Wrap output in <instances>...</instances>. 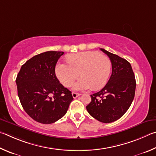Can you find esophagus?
Listing matches in <instances>:
<instances>
[{
  "label": "esophagus",
  "instance_id": "1",
  "mask_svg": "<svg viewBox=\"0 0 156 156\" xmlns=\"http://www.w3.org/2000/svg\"><path fill=\"white\" fill-rule=\"evenodd\" d=\"M72 94H73V97L74 98V99H75V98L78 97L79 96H80V95H81L80 94H79V93H76V92H73Z\"/></svg>",
  "mask_w": 156,
  "mask_h": 156
}]
</instances>
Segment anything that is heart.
I'll list each match as a JSON object with an SVG mask.
<instances>
[{
  "label": "heart",
  "instance_id": "obj_1",
  "mask_svg": "<svg viewBox=\"0 0 156 156\" xmlns=\"http://www.w3.org/2000/svg\"><path fill=\"white\" fill-rule=\"evenodd\" d=\"M67 61L68 64L59 63L55 68L57 78L64 86L70 87L80 75L81 79L74 86L76 90H98L107 83L112 66L107 56L97 51H85L69 55Z\"/></svg>",
  "mask_w": 156,
  "mask_h": 156
}]
</instances>
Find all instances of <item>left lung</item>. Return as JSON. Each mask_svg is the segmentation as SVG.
Wrapping results in <instances>:
<instances>
[{
    "instance_id": "obj_1",
    "label": "left lung",
    "mask_w": 156,
    "mask_h": 156,
    "mask_svg": "<svg viewBox=\"0 0 156 156\" xmlns=\"http://www.w3.org/2000/svg\"><path fill=\"white\" fill-rule=\"evenodd\" d=\"M110 58L112 75L101 90L90 95L91 102L86 106L95 119L110 123L119 119L129 108L136 90V80L130 63L117 55L100 48Z\"/></svg>"
}]
</instances>
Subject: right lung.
<instances>
[{
  "instance_id": "obj_1",
  "label": "right lung",
  "mask_w": 156,
  "mask_h": 156,
  "mask_svg": "<svg viewBox=\"0 0 156 156\" xmlns=\"http://www.w3.org/2000/svg\"><path fill=\"white\" fill-rule=\"evenodd\" d=\"M64 52L46 51L22 66L16 82L24 111L35 121L51 124L62 118L73 100L71 92L59 83L55 66Z\"/></svg>"
}]
</instances>
